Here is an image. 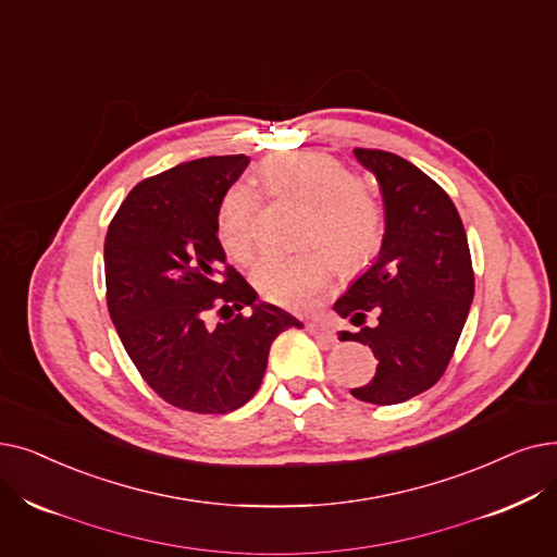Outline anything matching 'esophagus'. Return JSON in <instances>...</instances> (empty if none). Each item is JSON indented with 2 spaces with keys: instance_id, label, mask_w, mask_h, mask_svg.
<instances>
[{
  "instance_id": "1",
  "label": "esophagus",
  "mask_w": 557,
  "mask_h": 557,
  "mask_svg": "<svg viewBox=\"0 0 557 557\" xmlns=\"http://www.w3.org/2000/svg\"><path fill=\"white\" fill-rule=\"evenodd\" d=\"M307 332H309L311 336L321 338V342H325V344H334V342H336V334H334V330H332L330 325L321 323V321H311V323H307Z\"/></svg>"
}]
</instances>
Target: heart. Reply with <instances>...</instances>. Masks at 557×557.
Masks as SVG:
<instances>
[{
  "label": "heart",
  "instance_id": "obj_1",
  "mask_svg": "<svg viewBox=\"0 0 557 557\" xmlns=\"http://www.w3.org/2000/svg\"><path fill=\"white\" fill-rule=\"evenodd\" d=\"M261 177L273 196H294L311 205L302 240L311 250L271 255L257 263L259 294L286 309H309L334 277L369 265L380 246L384 219L380 205L361 188L357 173L327 152H282L265 159ZM259 193L248 182L232 184L221 198L215 227L225 252L250 261L257 248Z\"/></svg>",
  "mask_w": 557,
  "mask_h": 557
}]
</instances>
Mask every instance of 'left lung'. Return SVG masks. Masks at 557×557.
I'll use <instances>...</instances> for the list:
<instances>
[{"label":"left lung","instance_id":"1","mask_svg":"<svg viewBox=\"0 0 557 557\" xmlns=\"http://www.w3.org/2000/svg\"><path fill=\"white\" fill-rule=\"evenodd\" d=\"M384 198V238L371 269L334 302L377 359L369 384L350 394L373 405H396L437 382L459 342L473 300V265L462 219L448 193L407 159L355 148ZM369 312L376 325L364 326Z\"/></svg>","mask_w":557,"mask_h":557}]
</instances>
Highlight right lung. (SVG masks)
<instances>
[{"label": "right lung", "mask_w": 557, "mask_h": 557, "mask_svg": "<svg viewBox=\"0 0 557 557\" xmlns=\"http://www.w3.org/2000/svg\"><path fill=\"white\" fill-rule=\"evenodd\" d=\"M246 154L207 157L138 182L104 240L107 305L134 367L186 412L227 414L259 389L271 344L292 313L257 302L225 261L215 213ZM244 306H252L246 318ZM215 310L222 321L213 326Z\"/></svg>", "instance_id": "right-lung-1"}]
</instances>
